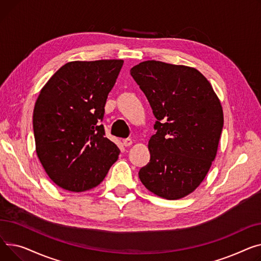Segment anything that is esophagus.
I'll return each mask as SVG.
<instances>
[{
    "label": "esophagus",
    "instance_id": "obj_1",
    "mask_svg": "<svg viewBox=\"0 0 261 261\" xmlns=\"http://www.w3.org/2000/svg\"><path fill=\"white\" fill-rule=\"evenodd\" d=\"M122 143H123L124 146L127 147V146H130L133 144V141H132V139H129V138H127V139L122 140Z\"/></svg>",
    "mask_w": 261,
    "mask_h": 261
}]
</instances>
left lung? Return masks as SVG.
I'll return each instance as SVG.
<instances>
[{"mask_svg":"<svg viewBox=\"0 0 261 261\" xmlns=\"http://www.w3.org/2000/svg\"><path fill=\"white\" fill-rule=\"evenodd\" d=\"M157 121L148 141L143 186L167 200L193 193L217 154L223 111L205 76L194 67L144 61L130 69Z\"/></svg>","mask_w":261,"mask_h":261,"instance_id":"1","label":"left lung"}]
</instances>
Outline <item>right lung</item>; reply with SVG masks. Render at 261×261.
Wrapping results in <instances>:
<instances>
[{
	"label": "right lung",
	"mask_w": 261,
	"mask_h": 261,
	"mask_svg": "<svg viewBox=\"0 0 261 261\" xmlns=\"http://www.w3.org/2000/svg\"><path fill=\"white\" fill-rule=\"evenodd\" d=\"M123 60L72 61L47 81L36 101V151L61 189L85 192L99 186L119 156L100 122Z\"/></svg>",
	"instance_id": "add662e5"
}]
</instances>
